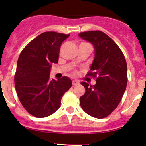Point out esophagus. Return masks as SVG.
Listing matches in <instances>:
<instances>
[{"instance_id": "esophagus-1", "label": "esophagus", "mask_w": 146, "mask_h": 146, "mask_svg": "<svg viewBox=\"0 0 146 146\" xmlns=\"http://www.w3.org/2000/svg\"><path fill=\"white\" fill-rule=\"evenodd\" d=\"M78 84H79V81H77V80L72 81V85H73V86H77V85Z\"/></svg>"}]
</instances>
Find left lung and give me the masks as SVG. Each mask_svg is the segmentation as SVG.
<instances>
[{
    "instance_id": "left-lung-1",
    "label": "left lung",
    "mask_w": 146,
    "mask_h": 146,
    "mask_svg": "<svg viewBox=\"0 0 146 146\" xmlns=\"http://www.w3.org/2000/svg\"><path fill=\"white\" fill-rule=\"evenodd\" d=\"M91 42L95 56L88 75L96 77V84H81L86 88L80 97L82 109L91 116L104 118L118 107L127 85V65L123 52L115 42L100 31L79 33Z\"/></svg>"
}]
</instances>
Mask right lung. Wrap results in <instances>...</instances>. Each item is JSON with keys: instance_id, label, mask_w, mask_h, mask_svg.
I'll return each mask as SVG.
<instances>
[{"instance_id": "1", "label": "right lung", "mask_w": 146, "mask_h": 146, "mask_svg": "<svg viewBox=\"0 0 146 146\" xmlns=\"http://www.w3.org/2000/svg\"><path fill=\"white\" fill-rule=\"evenodd\" d=\"M70 34L48 31L28 44L17 64L15 85L22 105L36 118L53 114L60 105L62 96L72 86L69 77L50 79L52 64L58 62L62 42Z\"/></svg>"}]
</instances>
